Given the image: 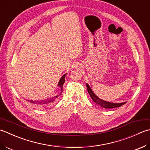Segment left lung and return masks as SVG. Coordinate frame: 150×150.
Listing matches in <instances>:
<instances>
[{
  "instance_id": "1",
  "label": "left lung",
  "mask_w": 150,
  "mask_h": 150,
  "mask_svg": "<svg viewBox=\"0 0 150 150\" xmlns=\"http://www.w3.org/2000/svg\"><path fill=\"white\" fill-rule=\"evenodd\" d=\"M86 86L87 88V91L88 93L89 94L90 96L91 97V98L98 105H99L100 107H102L103 108L105 109H113L116 108H118V107H120L122 105H124L126 102H122V103H112V102H106V101L103 100L102 99H100V98L98 97L95 94L93 93V91L91 89V88L90 87L89 85H88V83H86Z\"/></svg>"
}]
</instances>
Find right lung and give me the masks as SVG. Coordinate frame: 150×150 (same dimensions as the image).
I'll list each match as a JSON object with an SVG mask.
<instances>
[{
    "mask_svg": "<svg viewBox=\"0 0 150 150\" xmlns=\"http://www.w3.org/2000/svg\"><path fill=\"white\" fill-rule=\"evenodd\" d=\"M66 75H67V74H63L62 77L60 78L59 82H58L57 86L59 87V89H60V93L59 94H57V95L55 96L54 97L49 98H47L45 100H40V101L30 100V101L28 100V102H30V103H33V104H34L35 105H47V104H49V103H53L54 101L56 100V98H57V97L59 96L63 92V85L64 83H65Z\"/></svg>",
    "mask_w": 150,
    "mask_h": 150,
    "instance_id": "right-lung-1",
    "label": "right lung"
}]
</instances>
